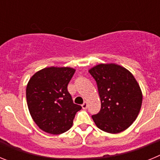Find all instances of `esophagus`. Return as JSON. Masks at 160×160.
Instances as JSON below:
<instances>
[{"mask_svg":"<svg viewBox=\"0 0 160 160\" xmlns=\"http://www.w3.org/2000/svg\"><path fill=\"white\" fill-rule=\"evenodd\" d=\"M82 107L83 109H87V102H84V103H83L82 105Z\"/></svg>","mask_w":160,"mask_h":160,"instance_id":"1","label":"esophagus"}]
</instances>
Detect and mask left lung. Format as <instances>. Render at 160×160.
<instances>
[{
  "label": "left lung",
  "instance_id": "8db88e82",
  "mask_svg": "<svg viewBox=\"0 0 160 160\" xmlns=\"http://www.w3.org/2000/svg\"><path fill=\"white\" fill-rule=\"evenodd\" d=\"M96 81L101 110L92 115L98 128L111 134L128 129L136 119L142 94L132 73L119 65L98 64L89 70Z\"/></svg>",
  "mask_w": 160,
  "mask_h": 160
}]
</instances>
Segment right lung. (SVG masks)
I'll list each match as a JSON object with an SVG mask.
<instances>
[{"mask_svg": "<svg viewBox=\"0 0 160 160\" xmlns=\"http://www.w3.org/2000/svg\"><path fill=\"white\" fill-rule=\"evenodd\" d=\"M75 70L70 67H46L35 73L26 87L29 113L38 128L52 135L70 130L76 113L82 109L74 104L67 86Z\"/></svg>", "mask_w": 160, "mask_h": 160, "instance_id": "add662e5", "label": "right lung"}]
</instances>
